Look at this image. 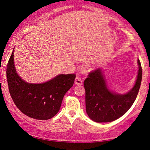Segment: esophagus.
<instances>
[{
	"label": "esophagus",
	"mask_w": 150,
	"mask_h": 150,
	"mask_svg": "<svg viewBox=\"0 0 150 150\" xmlns=\"http://www.w3.org/2000/svg\"><path fill=\"white\" fill-rule=\"evenodd\" d=\"M75 84L77 85H81L82 84V80L80 79L79 77H76L75 78V81H74Z\"/></svg>",
	"instance_id": "34e87169"
}]
</instances>
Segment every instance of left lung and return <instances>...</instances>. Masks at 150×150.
<instances>
[{
    "mask_svg": "<svg viewBox=\"0 0 150 150\" xmlns=\"http://www.w3.org/2000/svg\"><path fill=\"white\" fill-rule=\"evenodd\" d=\"M136 81L129 91L119 94L110 91L102 69L98 68L88 74L84 81L86 91V113L90 119L97 123L115 121L130 109L136 99L142 78V69L139 59Z\"/></svg>",
    "mask_w": 150,
    "mask_h": 150,
    "instance_id": "obj_1",
    "label": "left lung"
}]
</instances>
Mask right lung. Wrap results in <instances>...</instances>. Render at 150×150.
Segmentation results:
<instances>
[{
  "label": "right lung",
  "instance_id": "obj_1",
  "mask_svg": "<svg viewBox=\"0 0 150 150\" xmlns=\"http://www.w3.org/2000/svg\"><path fill=\"white\" fill-rule=\"evenodd\" d=\"M74 74H59L48 81L33 84L18 74L14 63V49L6 67L9 93L14 103L23 113L39 120H47L60 109L64 96L73 86Z\"/></svg>",
  "mask_w": 150,
  "mask_h": 150
}]
</instances>
